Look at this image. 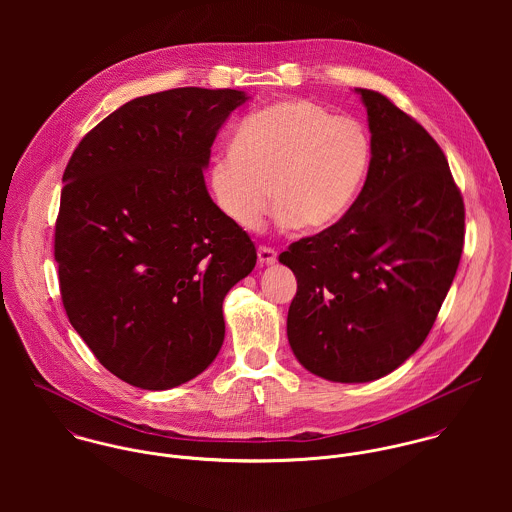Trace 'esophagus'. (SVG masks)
Returning <instances> with one entry per match:
<instances>
[{
    "mask_svg": "<svg viewBox=\"0 0 512 512\" xmlns=\"http://www.w3.org/2000/svg\"><path fill=\"white\" fill-rule=\"evenodd\" d=\"M278 262V252L270 246H260L258 248V264L260 266H272Z\"/></svg>",
    "mask_w": 512,
    "mask_h": 512,
    "instance_id": "obj_1",
    "label": "esophagus"
}]
</instances>
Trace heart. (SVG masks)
<instances>
[{
	"instance_id": "obj_1",
	"label": "heart",
	"mask_w": 512,
	"mask_h": 512,
	"mask_svg": "<svg viewBox=\"0 0 512 512\" xmlns=\"http://www.w3.org/2000/svg\"><path fill=\"white\" fill-rule=\"evenodd\" d=\"M372 157L365 124L333 116L307 98H288L248 114L230 151L209 167L220 215L240 230L260 226L270 189L284 228L323 230L357 201Z\"/></svg>"
}]
</instances>
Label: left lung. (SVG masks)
I'll use <instances>...</instances> for the list:
<instances>
[{
  "instance_id": "1",
  "label": "left lung",
  "mask_w": 512,
  "mask_h": 512,
  "mask_svg": "<svg viewBox=\"0 0 512 512\" xmlns=\"http://www.w3.org/2000/svg\"><path fill=\"white\" fill-rule=\"evenodd\" d=\"M357 92L372 140L363 191L343 219L280 254L297 280L293 355L333 382L376 380L420 349L465 236L463 197L436 140L384 94Z\"/></svg>"
}]
</instances>
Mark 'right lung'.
<instances>
[{
  "label": "right lung",
  "instance_id": "right-lung-1",
  "mask_svg": "<svg viewBox=\"0 0 512 512\" xmlns=\"http://www.w3.org/2000/svg\"><path fill=\"white\" fill-rule=\"evenodd\" d=\"M242 90L140 96L92 128L63 175L55 260L65 311L100 365L167 390L224 341L222 301L256 266L250 236L220 215L203 169Z\"/></svg>",
  "mask_w": 512,
  "mask_h": 512
}]
</instances>
